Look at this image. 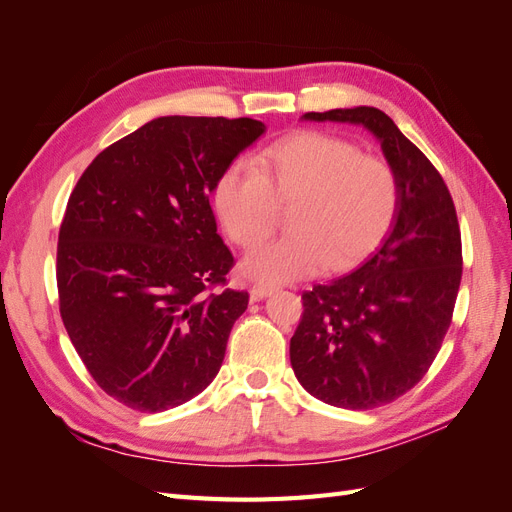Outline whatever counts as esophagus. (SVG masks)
<instances>
[{
    "label": "esophagus",
    "instance_id": "esophagus-1",
    "mask_svg": "<svg viewBox=\"0 0 512 512\" xmlns=\"http://www.w3.org/2000/svg\"><path fill=\"white\" fill-rule=\"evenodd\" d=\"M275 290H277L275 284H256V286L250 290V297H252V301H260V299L269 297V294H273Z\"/></svg>",
    "mask_w": 512,
    "mask_h": 512
}]
</instances>
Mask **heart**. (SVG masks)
<instances>
[{
	"instance_id": "1",
	"label": "heart",
	"mask_w": 512,
	"mask_h": 512,
	"mask_svg": "<svg viewBox=\"0 0 512 512\" xmlns=\"http://www.w3.org/2000/svg\"><path fill=\"white\" fill-rule=\"evenodd\" d=\"M277 205L290 207L292 235L256 247L241 262L250 280L290 282L327 267H354L391 230L399 211L393 166L327 132L305 130L254 158L230 164L215 181L213 209L241 247L265 241Z\"/></svg>"
}]
</instances>
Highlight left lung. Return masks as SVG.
<instances>
[{
  "label": "left lung",
  "instance_id": "left-lung-1",
  "mask_svg": "<svg viewBox=\"0 0 512 512\" xmlns=\"http://www.w3.org/2000/svg\"><path fill=\"white\" fill-rule=\"evenodd\" d=\"M352 123L380 143L399 179V211L352 273L303 292L290 363L303 389L329 406L371 410L421 380L451 327L461 282L453 198L425 153L374 106L305 113Z\"/></svg>",
  "mask_w": 512,
  "mask_h": 512
}]
</instances>
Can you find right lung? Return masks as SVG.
I'll use <instances>...</instances> for the list:
<instances>
[{
    "label": "right lung",
    "mask_w": 512,
    "mask_h": 512,
    "mask_svg": "<svg viewBox=\"0 0 512 512\" xmlns=\"http://www.w3.org/2000/svg\"><path fill=\"white\" fill-rule=\"evenodd\" d=\"M267 126L158 117L106 147L70 194L57 245L59 312L100 389L141 412L190 401L218 376L247 292L209 205L215 181Z\"/></svg>",
    "instance_id": "obj_1"
}]
</instances>
